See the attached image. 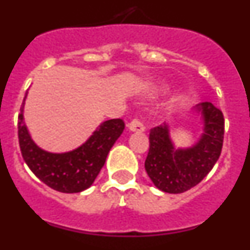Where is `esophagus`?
I'll return each instance as SVG.
<instances>
[{
  "label": "esophagus",
  "instance_id": "esophagus-1",
  "mask_svg": "<svg viewBox=\"0 0 250 250\" xmlns=\"http://www.w3.org/2000/svg\"><path fill=\"white\" fill-rule=\"evenodd\" d=\"M127 127H129V130H131V131L136 132H141L145 130L144 124L141 123L140 120H138V119H134L132 121H130V123L127 124Z\"/></svg>",
  "mask_w": 250,
  "mask_h": 250
}]
</instances>
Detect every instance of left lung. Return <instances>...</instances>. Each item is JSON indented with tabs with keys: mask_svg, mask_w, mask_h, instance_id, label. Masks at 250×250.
Instances as JSON below:
<instances>
[{
	"mask_svg": "<svg viewBox=\"0 0 250 250\" xmlns=\"http://www.w3.org/2000/svg\"><path fill=\"white\" fill-rule=\"evenodd\" d=\"M204 132L196 144L175 149L167 124L150 130V149L145 170L158 189L170 194L189 190L199 184L219 159L224 139V116L211 103L196 105Z\"/></svg>",
	"mask_w": 250,
	"mask_h": 250,
	"instance_id": "8db88e82",
	"label": "left lung"
}]
</instances>
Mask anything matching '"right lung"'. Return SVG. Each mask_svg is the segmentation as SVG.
<instances>
[{"label": "right lung", "mask_w": 250, "mask_h": 250, "mask_svg": "<svg viewBox=\"0 0 250 250\" xmlns=\"http://www.w3.org/2000/svg\"><path fill=\"white\" fill-rule=\"evenodd\" d=\"M27 92L25 95V99ZM23 106L19 114V143L22 158L31 171L61 193H80L92 185L115 141L123 134L125 124L121 119L103 123L81 146L68 152L55 154L37 146L31 139L23 121Z\"/></svg>", "instance_id": "obj_1"}]
</instances>
